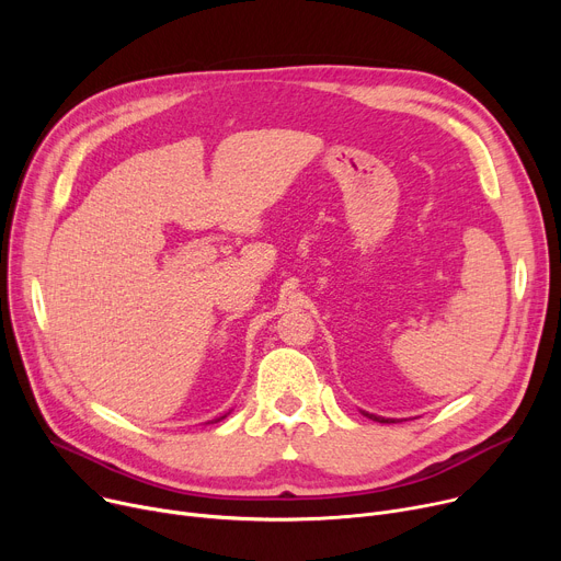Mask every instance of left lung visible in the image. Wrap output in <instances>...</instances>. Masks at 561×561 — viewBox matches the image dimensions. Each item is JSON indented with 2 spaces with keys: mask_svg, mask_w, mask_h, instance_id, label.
I'll return each mask as SVG.
<instances>
[{
  "mask_svg": "<svg viewBox=\"0 0 561 561\" xmlns=\"http://www.w3.org/2000/svg\"><path fill=\"white\" fill-rule=\"evenodd\" d=\"M364 416H368V419H373V421H377V423H396V421H389V419H379V416H373V414H366V411H364Z\"/></svg>",
  "mask_w": 561,
  "mask_h": 561,
  "instance_id": "obj_1",
  "label": "left lung"
}]
</instances>
